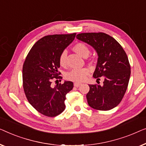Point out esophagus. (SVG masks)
I'll return each instance as SVG.
<instances>
[{"label": "esophagus", "instance_id": "obj_1", "mask_svg": "<svg viewBox=\"0 0 146 146\" xmlns=\"http://www.w3.org/2000/svg\"><path fill=\"white\" fill-rule=\"evenodd\" d=\"M81 85V83H78V82H75V83H74V86H75V87H79V86Z\"/></svg>", "mask_w": 146, "mask_h": 146}]
</instances>
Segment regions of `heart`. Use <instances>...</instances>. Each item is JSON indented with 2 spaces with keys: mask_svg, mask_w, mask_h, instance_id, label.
Listing matches in <instances>:
<instances>
[{
  "mask_svg": "<svg viewBox=\"0 0 146 146\" xmlns=\"http://www.w3.org/2000/svg\"><path fill=\"white\" fill-rule=\"evenodd\" d=\"M73 50L77 53L78 55H81L83 57H87L90 53L89 47L84 43L81 42L77 43V44L74 45L73 47ZM66 51H63L59 57V63L61 67L66 66ZM89 73V70L87 68L74 69L67 73L66 78L69 81L81 82L87 77Z\"/></svg>",
  "mask_w": 146,
  "mask_h": 146,
  "instance_id": "heart-1",
  "label": "heart"
}]
</instances>
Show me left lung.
Returning a JSON list of instances; mask_svg holds the SVG:
<instances>
[{"label":"left lung","mask_w":146,"mask_h":146,"mask_svg":"<svg viewBox=\"0 0 146 146\" xmlns=\"http://www.w3.org/2000/svg\"><path fill=\"white\" fill-rule=\"evenodd\" d=\"M76 38L96 51L98 58L93 77L104 79L103 85H89L88 104L98 110H111L122 101L128 88L131 73L128 56L121 45L105 33H81Z\"/></svg>","instance_id":"obj_1"}]
</instances>
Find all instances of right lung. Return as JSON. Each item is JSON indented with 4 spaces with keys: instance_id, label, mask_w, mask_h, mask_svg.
<instances>
[{
    "instance_id": "obj_1",
    "label": "right lung",
    "mask_w": 146,
    "mask_h": 146,
    "mask_svg": "<svg viewBox=\"0 0 146 146\" xmlns=\"http://www.w3.org/2000/svg\"><path fill=\"white\" fill-rule=\"evenodd\" d=\"M76 33L46 36L32 46L22 68L24 91L29 103L38 112L48 117L60 114L65 108L66 94L73 89V83L65 81L55 87L52 80L62 79L59 55L73 42Z\"/></svg>"
}]
</instances>
